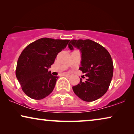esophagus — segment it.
Masks as SVG:
<instances>
[{"label":"esophagus","instance_id":"esophagus-1","mask_svg":"<svg viewBox=\"0 0 134 134\" xmlns=\"http://www.w3.org/2000/svg\"><path fill=\"white\" fill-rule=\"evenodd\" d=\"M64 76H66V77H71V74H64Z\"/></svg>","mask_w":134,"mask_h":134}]
</instances>
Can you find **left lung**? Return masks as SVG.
Wrapping results in <instances>:
<instances>
[{"label": "left lung", "instance_id": "left-lung-1", "mask_svg": "<svg viewBox=\"0 0 134 134\" xmlns=\"http://www.w3.org/2000/svg\"><path fill=\"white\" fill-rule=\"evenodd\" d=\"M71 50L76 47L81 51L82 71L88 78L85 82L72 87L75 94L86 102H92L105 94L113 73L110 54L105 47L90 40H72L68 44Z\"/></svg>", "mask_w": 134, "mask_h": 134}]
</instances>
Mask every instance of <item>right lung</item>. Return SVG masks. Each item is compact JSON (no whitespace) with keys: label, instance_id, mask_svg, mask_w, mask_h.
I'll use <instances>...</instances> for the list:
<instances>
[{"label":"right lung","instance_id":"right-lung-1","mask_svg":"<svg viewBox=\"0 0 134 134\" xmlns=\"http://www.w3.org/2000/svg\"><path fill=\"white\" fill-rule=\"evenodd\" d=\"M69 41L43 38L30 43L21 52L16 76L23 91L29 98L40 100L52 92L58 77L51 74L49 68Z\"/></svg>","mask_w":134,"mask_h":134}]
</instances>
